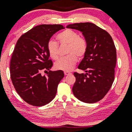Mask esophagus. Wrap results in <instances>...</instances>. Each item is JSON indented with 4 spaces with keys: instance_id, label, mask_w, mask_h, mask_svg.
Masks as SVG:
<instances>
[{
    "instance_id": "obj_1",
    "label": "esophagus",
    "mask_w": 132,
    "mask_h": 132,
    "mask_svg": "<svg viewBox=\"0 0 132 132\" xmlns=\"http://www.w3.org/2000/svg\"><path fill=\"white\" fill-rule=\"evenodd\" d=\"M64 74L65 75V76H68V75L71 74V73H70V72H68V71H65L64 72Z\"/></svg>"
}]
</instances>
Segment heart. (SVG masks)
Segmentation results:
<instances>
[{
	"mask_svg": "<svg viewBox=\"0 0 132 132\" xmlns=\"http://www.w3.org/2000/svg\"><path fill=\"white\" fill-rule=\"evenodd\" d=\"M61 45H69L66 57L62 58L56 61L55 67L58 70L70 71L77 63L78 57L82 58L87 50V43L75 31L65 29L60 32L56 36ZM47 50L52 59L56 60L59 57V45L53 39H50L47 43Z\"/></svg>",
	"mask_w": 132,
	"mask_h": 132,
	"instance_id": "1",
	"label": "heart"
}]
</instances>
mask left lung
Wrapping results in <instances>:
<instances>
[{"label": "left lung", "mask_w": 132, "mask_h": 132, "mask_svg": "<svg viewBox=\"0 0 132 132\" xmlns=\"http://www.w3.org/2000/svg\"><path fill=\"white\" fill-rule=\"evenodd\" d=\"M82 33L87 50L78 66L85 73H73L76 82L73 94L80 101L94 103L101 100L111 88L114 79L117 52L111 36L107 31L90 22L67 26Z\"/></svg>", "instance_id": "left-lung-1"}]
</instances>
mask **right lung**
Listing matches in <instances>:
<instances>
[{
  "instance_id": "1",
  "label": "right lung",
  "mask_w": 132,
  "mask_h": 132,
  "mask_svg": "<svg viewBox=\"0 0 132 132\" xmlns=\"http://www.w3.org/2000/svg\"><path fill=\"white\" fill-rule=\"evenodd\" d=\"M60 24H41L22 35L17 42L10 63L14 87L27 103L35 106L46 105L55 97L57 87L64 77L62 70L51 71L48 42L59 30ZM47 71L42 76L40 71Z\"/></svg>"
}]
</instances>
